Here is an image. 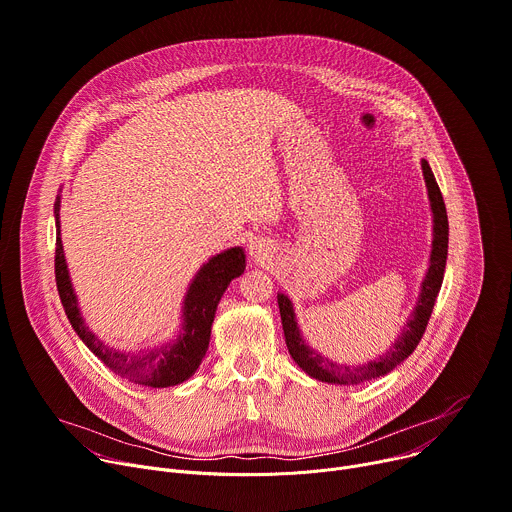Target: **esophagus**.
I'll return each mask as SVG.
<instances>
[{
    "instance_id": "obj_1",
    "label": "esophagus",
    "mask_w": 512,
    "mask_h": 512,
    "mask_svg": "<svg viewBox=\"0 0 512 512\" xmlns=\"http://www.w3.org/2000/svg\"><path fill=\"white\" fill-rule=\"evenodd\" d=\"M269 247H267V243L265 241H253L251 245H249V255H251V259H255L257 263H265L267 259H269Z\"/></svg>"
}]
</instances>
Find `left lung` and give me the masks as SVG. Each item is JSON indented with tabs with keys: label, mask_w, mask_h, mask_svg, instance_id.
Instances as JSON below:
<instances>
[{
	"label": "left lung",
	"mask_w": 512,
	"mask_h": 512,
	"mask_svg": "<svg viewBox=\"0 0 512 512\" xmlns=\"http://www.w3.org/2000/svg\"><path fill=\"white\" fill-rule=\"evenodd\" d=\"M421 167H423L429 202H431V212H433V245H431V255H429V269H427L425 280L421 284V294H418L416 306L412 308L398 339L392 343V347L386 353H382L380 357L371 359L363 365H343L329 357H324L322 353H318L304 341L300 327H298L292 300L286 294H277V304H280L282 327H284L288 351H290L292 359L306 371L310 378H314L318 382H327V384H341V386H353V384L376 380V378L390 374V371L394 367H398L416 349V345L421 343L425 329H427V322L433 312V306H435V300H437L441 284H443V273H445V263H447V245H449V222H447V210H445L441 190H439L437 179L425 159L421 161Z\"/></svg>",
	"instance_id": "left-lung-1"
}]
</instances>
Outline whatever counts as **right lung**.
I'll return each mask as SVG.
<instances>
[{"mask_svg": "<svg viewBox=\"0 0 512 512\" xmlns=\"http://www.w3.org/2000/svg\"><path fill=\"white\" fill-rule=\"evenodd\" d=\"M61 196L55 202V220H57V251H55V277L57 290L65 308V314L79 339L89 347L98 359L106 363L120 378L151 386V388H169L185 382L196 374L200 367L212 333V322L218 308V302L228 288V284L245 271V251L243 247H230L214 257H210L194 275V280L185 292L181 306V327L173 341L145 349L138 353H126L114 347H108L104 341L91 333L85 324L73 284L69 277L63 241H61Z\"/></svg>", "mask_w": 512, "mask_h": 512, "instance_id": "1", "label": "right lung"}]
</instances>
